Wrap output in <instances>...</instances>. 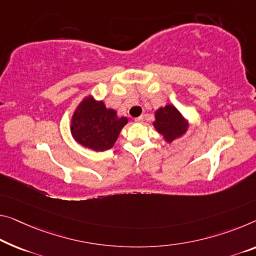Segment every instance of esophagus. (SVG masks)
Wrapping results in <instances>:
<instances>
[{
    "instance_id": "34e87169",
    "label": "esophagus",
    "mask_w": 256,
    "mask_h": 256,
    "mask_svg": "<svg viewBox=\"0 0 256 256\" xmlns=\"http://www.w3.org/2000/svg\"><path fill=\"white\" fill-rule=\"evenodd\" d=\"M135 121H136V122H143V116H138V118H136V119H135Z\"/></svg>"
}]
</instances>
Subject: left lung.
Returning <instances> with one entry per match:
<instances>
[{
	"instance_id": "left-lung-1",
	"label": "left lung",
	"mask_w": 256,
	"mask_h": 256,
	"mask_svg": "<svg viewBox=\"0 0 256 256\" xmlns=\"http://www.w3.org/2000/svg\"><path fill=\"white\" fill-rule=\"evenodd\" d=\"M152 124L162 140L170 144L186 135L191 124L178 108L172 104H167L154 112V121Z\"/></svg>"
}]
</instances>
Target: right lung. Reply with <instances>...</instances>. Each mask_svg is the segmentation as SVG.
<instances>
[{
  "instance_id": "1",
  "label": "right lung",
  "mask_w": 256,
  "mask_h": 256,
  "mask_svg": "<svg viewBox=\"0 0 256 256\" xmlns=\"http://www.w3.org/2000/svg\"><path fill=\"white\" fill-rule=\"evenodd\" d=\"M127 124V116H119L116 110L106 108L103 100L88 95L74 110L70 128V135L81 146L102 152L114 145Z\"/></svg>"
}]
</instances>
